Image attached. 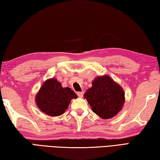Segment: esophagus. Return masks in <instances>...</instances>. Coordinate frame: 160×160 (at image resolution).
Returning <instances> with one entry per match:
<instances>
[{"label": "esophagus", "instance_id": "obj_1", "mask_svg": "<svg viewBox=\"0 0 160 160\" xmlns=\"http://www.w3.org/2000/svg\"><path fill=\"white\" fill-rule=\"evenodd\" d=\"M83 94H84V92H83V91H81V92H77V95L78 96H79V98H83Z\"/></svg>", "mask_w": 160, "mask_h": 160}]
</instances>
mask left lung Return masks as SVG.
I'll return each mask as SVG.
<instances>
[{
	"instance_id": "1",
	"label": "left lung",
	"mask_w": 160,
	"mask_h": 160,
	"mask_svg": "<svg viewBox=\"0 0 160 160\" xmlns=\"http://www.w3.org/2000/svg\"><path fill=\"white\" fill-rule=\"evenodd\" d=\"M92 111L104 119L112 118L121 110L125 102L122 88L105 75L96 78L84 94Z\"/></svg>"
}]
</instances>
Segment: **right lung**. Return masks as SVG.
I'll return each mask as SVG.
<instances>
[{"label": "right lung", "mask_w": 160, "mask_h": 160, "mask_svg": "<svg viewBox=\"0 0 160 160\" xmlns=\"http://www.w3.org/2000/svg\"><path fill=\"white\" fill-rule=\"evenodd\" d=\"M77 98L70 88H62L56 79L45 81L36 96L39 108L51 116H61L67 109L72 99Z\"/></svg>", "instance_id": "obj_1"}]
</instances>
